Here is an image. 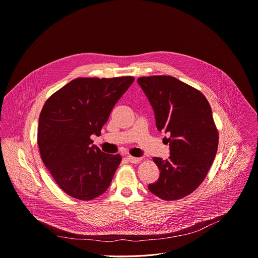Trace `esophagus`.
Returning <instances> with one entry per match:
<instances>
[{"label":"esophagus","instance_id":"34e87169","mask_svg":"<svg viewBox=\"0 0 258 258\" xmlns=\"http://www.w3.org/2000/svg\"><path fill=\"white\" fill-rule=\"evenodd\" d=\"M127 159H128L132 163H138V162L141 161V158H139V157H134V156H131V155H128V156H127Z\"/></svg>","mask_w":258,"mask_h":258}]
</instances>
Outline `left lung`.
I'll use <instances>...</instances> for the list:
<instances>
[{
	"label": "left lung",
	"instance_id": "8db88e82",
	"mask_svg": "<svg viewBox=\"0 0 258 258\" xmlns=\"http://www.w3.org/2000/svg\"><path fill=\"white\" fill-rule=\"evenodd\" d=\"M159 132L170 137V156L154 157L159 178L148 189L166 201L190 195L206 178L218 148V131L203 93L172 76L140 77Z\"/></svg>",
	"mask_w": 258,
	"mask_h": 258
}]
</instances>
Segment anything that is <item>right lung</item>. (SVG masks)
Listing matches in <instances>:
<instances>
[{
    "label": "right lung",
    "mask_w": 258,
    "mask_h": 258,
    "mask_svg": "<svg viewBox=\"0 0 258 258\" xmlns=\"http://www.w3.org/2000/svg\"><path fill=\"white\" fill-rule=\"evenodd\" d=\"M134 80L77 78L44 104L38 125L41 158L70 197L90 201L108 189L121 156L102 152L90 136H101L113 107Z\"/></svg>",
    "instance_id": "add662e5"
}]
</instances>
